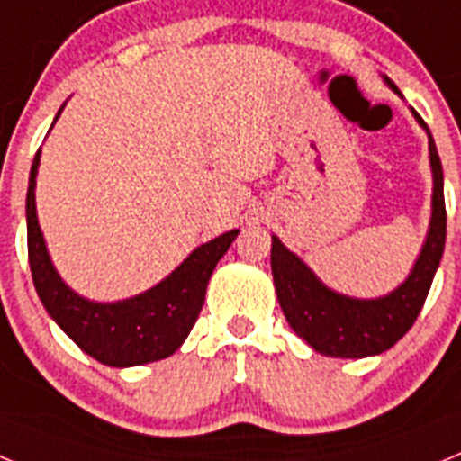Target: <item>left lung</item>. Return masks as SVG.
Wrapping results in <instances>:
<instances>
[{"instance_id": "8db88e82", "label": "left lung", "mask_w": 461, "mask_h": 461, "mask_svg": "<svg viewBox=\"0 0 461 461\" xmlns=\"http://www.w3.org/2000/svg\"><path fill=\"white\" fill-rule=\"evenodd\" d=\"M383 83L402 96L397 85L383 76ZM413 113L415 122L425 129L429 140L431 166V219L422 249L409 276L388 295L351 297L325 286L312 267L286 244L272 235V279L276 300L288 325L313 351L328 357H367L388 351L415 323L427 300L431 281L438 270L446 247V201H443V168L429 126Z\"/></svg>"}]
</instances>
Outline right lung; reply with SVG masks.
I'll return each instance as SVG.
<instances>
[{"mask_svg": "<svg viewBox=\"0 0 461 461\" xmlns=\"http://www.w3.org/2000/svg\"><path fill=\"white\" fill-rule=\"evenodd\" d=\"M64 105L55 122L62 115ZM39 164L41 149L32 164L27 186V251L36 293L50 319L87 356L108 367H138L173 356L189 337L205 303L207 281L240 230H228L195 247L166 279L148 291L115 303L87 300L59 276L48 254L46 238L41 233L36 214Z\"/></svg>", "mask_w": 461, "mask_h": 461, "instance_id": "1", "label": "right lung"}]
</instances>
